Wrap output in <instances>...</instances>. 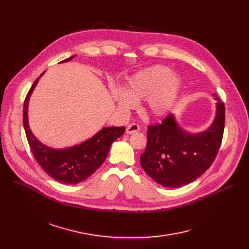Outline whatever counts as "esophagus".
Wrapping results in <instances>:
<instances>
[{
	"mask_svg": "<svg viewBox=\"0 0 249 249\" xmlns=\"http://www.w3.org/2000/svg\"><path fill=\"white\" fill-rule=\"evenodd\" d=\"M139 130H140V126L136 123H132L126 128V133L127 134H133L135 132H138Z\"/></svg>",
	"mask_w": 249,
	"mask_h": 249,
	"instance_id": "obj_1",
	"label": "esophagus"
}]
</instances>
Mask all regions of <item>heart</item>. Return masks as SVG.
<instances>
[{
  "mask_svg": "<svg viewBox=\"0 0 249 249\" xmlns=\"http://www.w3.org/2000/svg\"><path fill=\"white\" fill-rule=\"evenodd\" d=\"M182 80L164 65H152L129 78L124 91H118L116 100L123 110L135 106V101L146 100V111L153 117H162L171 111L180 94Z\"/></svg>",
  "mask_w": 249,
  "mask_h": 249,
  "instance_id": "1",
  "label": "heart"
}]
</instances>
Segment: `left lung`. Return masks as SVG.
<instances>
[{
  "label": "left lung",
  "mask_w": 249,
  "mask_h": 249,
  "mask_svg": "<svg viewBox=\"0 0 249 249\" xmlns=\"http://www.w3.org/2000/svg\"><path fill=\"white\" fill-rule=\"evenodd\" d=\"M216 115L205 131L190 133L169 115L161 124L148 127L140 163L145 173L165 188H179L200 178L213 163L221 145L225 107L216 94Z\"/></svg>",
  "instance_id": "1"
}]
</instances>
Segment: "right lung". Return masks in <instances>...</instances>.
<instances>
[{
  "mask_svg": "<svg viewBox=\"0 0 249 249\" xmlns=\"http://www.w3.org/2000/svg\"><path fill=\"white\" fill-rule=\"evenodd\" d=\"M73 57L74 55L60 62H68ZM44 72L36 78L24 102L23 125L26 137L36 161L49 177L62 184L75 185L87 179L102 165L107 159L112 143L123 135L125 127H104L94 136L80 144L62 149L52 148L43 144L30 130L28 104L32 91Z\"/></svg>",
  "mask_w": 249,
  "mask_h": 249,
  "instance_id": "right-lung-1",
  "label": "right lung"
}]
</instances>
